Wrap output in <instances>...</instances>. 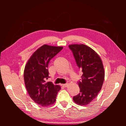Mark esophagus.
<instances>
[{
    "mask_svg": "<svg viewBox=\"0 0 126 126\" xmlns=\"http://www.w3.org/2000/svg\"><path fill=\"white\" fill-rule=\"evenodd\" d=\"M62 86L64 87H67L68 86V83H65V84H62Z\"/></svg>",
    "mask_w": 126,
    "mask_h": 126,
    "instance_id": "1",
    "label": "esophagus"
}]
</instances>
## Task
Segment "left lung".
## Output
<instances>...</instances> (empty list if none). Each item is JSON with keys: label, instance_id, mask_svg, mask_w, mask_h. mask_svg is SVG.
<instances>
[{"label": "left lung", "instance_id": "1", "mask_svg": "<svg viewBox=\"0 0 126 126\" xmlns=\"http://www.w3.org/2000/svg\"><path fill=\"white\" fill-rule=\"evenodd\" d=\"M69 48L83 73L81 80L78 82L80 93L73 97V101L79 105H87L96 98L102 88L104 79L103 64L97 53L88 46L73 44Z\"/></svg>", "mask_w": 126, "mask_h": 126}]
</instances>
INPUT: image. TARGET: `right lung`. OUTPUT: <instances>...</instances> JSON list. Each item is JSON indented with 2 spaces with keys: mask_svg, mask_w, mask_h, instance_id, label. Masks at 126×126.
I'll return each instance as SVG.
<instances>
[{
  "mask_svg": "<svg viewBox=\"0 0 126 126\" xmlns=\"http://www.w3.org/2000/svg\"><path fill=\"white\" fill-rule=\"evenodd\" d=\"M62 49V47L43 45L33 53L25 67L24 79L28 93L35 103L41 106L54 103L61 89L60 86L46 80L49 78V63Z\"/></svg>",
  "mask_w": 126,
  "mask_h": 126,
  "instance_id": "right-lung-1",
  "label": "right lung"
}]
</instances>
